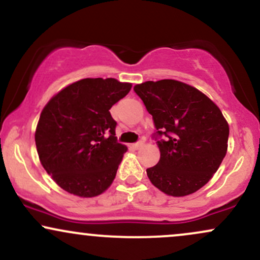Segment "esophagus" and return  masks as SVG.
Segmentation results:
<instances>
[{"label":"esophagus","instance_id":"34e87169","mask_svg":"<svg viewBox=\"0 0 260 260\" xmlns=\"http://www.w3.org/2000/svg\"><path fill=\"white\" fill-rule=\"evenodd\" d=\"M143 145H144V140H139V142L134 143L133 147H134V149H140V148H143Z\"/></svg>","mask_w":260,"mask_h":260}]
</instances>
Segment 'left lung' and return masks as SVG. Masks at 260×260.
Listing matches in <instances>:
<instances>
[{
  "mask_svg": "<svg viewBox=\"0 0 260 260\" xmlns=\"http://www.w3.org/2000/svg\"><path fill=\"white\" fill-rule=\"evenodd\" d=\"M134 91L153 116L160 160L147 169L151 183L172 197L207 184L228 151L229 124L198 89L174 79L145 82Z\"/></svg>",
  "mask_w": 260,
  "mask_h": 260,
  "instance_id": "1",
  "label": "left lung"
}]
</instances>
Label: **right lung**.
Listing matches in <instances>:
<instances>
[{
    "label": "right lung",
    "instance_id": "right-lung-1",
    "mask_svg": "<svg viewBox=\"0 0 260 260\" xmlns=\"http://www.w3.org/2000/svg\"><path fill=\"white\" fill-rule=\"evenodd\" d=\"M131 88L113 78H85L44 107L35 132L39 159L66 192L91 198L111 186L127 147L115 137L110 109Z\"/></svg>",
    "mask_w": 260,
    "mask_h": 260
}]
</instances>
